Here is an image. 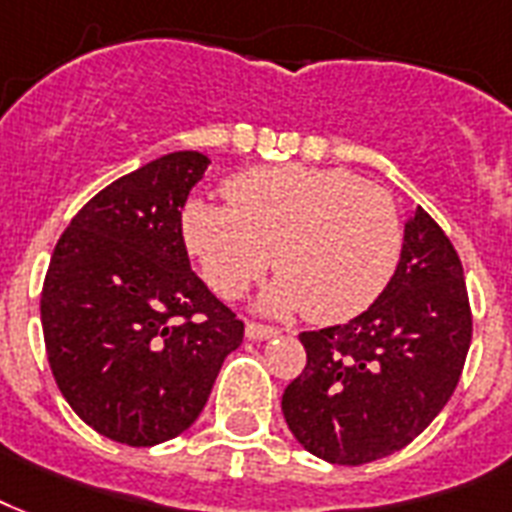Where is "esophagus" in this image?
Segmentation results:
<instances>
[{
	"instance_id": "obj_1",
	"label": "esophagus",
	"mask_w": 512,
	"mask_h": 512,
	"mask_svg": "<svg viewBox=\"0 0 512 512\" xmlns=\"http://www.w3.org/2000/svg\"><path fill=\"white\" fill-rule=\"evenodd\" d=\"M277 334H280L277 328L261 326V323H248V326H245V336H248V339H272V336Z\"/></svg>"
}]
</instances>
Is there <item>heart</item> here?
Instances as JSON below:
<instances>
[{"instance_id":"b5f03b06","label":"heart","mask_w":512,"mask_h":512,"mask_svg":"<svg viewBox=\"0 0 512 512\" xmlns=\"http://www.w3.org/2000/svg\"><path fill=\"white\" fill-rule=\"evenodd\" d=\"M229 205L192 200L184 243L205 280L227 299L272 269L264 310H304L312 323H344L390 285L403 253L398 205L382 186L342 168H253L224 184Z\"/></svg>"}]
</instances>
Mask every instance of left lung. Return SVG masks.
Returning a JSON list of instances; mask_svg holds the SVG:
<instances>
[{
    "mask_svg": "<svg viewBox=\"0 0 512 512\" xmlns=\"http://www.w3.org/2000/svg\"><path fill=\"white\" fill-rule=\"evenodd\" d=\"M473 336L454 245L425 208L379 299L344 326L299 334L307 366L283 392L296 441L331 465H366L414 441L457 387Z\"/></svg>",
    "mask_w": 512,
    "mask_h": 512,
    "instance_id": "left-lung-1",
    "label": "left lung"
}]
</instances>
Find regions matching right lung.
<instances>
[{
  "label": "right lung",
  "instance_id": "obj_1",
  "mask_svg": "<svg viewBox=\"0 0 512 512\" xmlns=\"http://www.w3.org/2000/svg\"><path fill=\"white\" fill-rule=\"evenodd\" d=\"M211 160L173 152L117 178L71 219L42 285L58 390L95 433L154 446L192 427L243 320L194 275L181 208Z\"/></svg>",
  "mask_w": 512,
  "mask_h": 512
}]
</instances>
